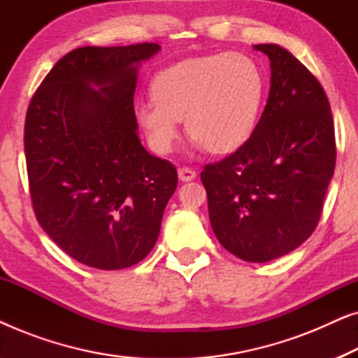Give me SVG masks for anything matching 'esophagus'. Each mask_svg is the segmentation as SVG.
<instances>
[{
	"label": "esophagus",
	"instance_id": "obj_1",
	"mask_svg": "<svg viewBox=\"0 0 358 358\" xmlns=\"http://www.w3.org/2000/svg\"><path fill=\"white\" fill-rule=\"evenodd\" d=\"M178 174H179V180H182V182H189V180H194L195 179V171L189 169V168H179L178 169Z\"/></svg>",
	"mask_w": 358,
	"mask_h": 358
}]
</instances>
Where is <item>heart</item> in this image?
I'll return each instance as SVG.
<instances>
[{
	"instance_id": "1",
	"label": "heart",
	"mask_w": 358,
	"mask_h": 358,
	"mask_svg": "<svg viewBox=\"0 0 358 358\" xmlns=\"http://www.w3.org/2000/svg\"><path fill=\"white\" fill-rule=\"evenodd\" d=\"M264 91V75L251 57L224 52L189 58L155 76L153 99L136 106V120L161 155L173 151L182 119L194 148L231 153L256 130Z\"/></svg>"
}]
</instances>
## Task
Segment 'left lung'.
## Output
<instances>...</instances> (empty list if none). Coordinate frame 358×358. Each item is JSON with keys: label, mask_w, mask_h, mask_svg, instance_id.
<instances>
[{"label": "left lung", "mask_w": 358, "mask_h": 358, "mask_svg": "<svg viewBox=\"0 0 358 358\" xmlns=\"http://www.w3.org/2000/svg\"><path fill=\"white\" fill-rule=\"evenodd\" d=\"M271 91L251 138L200 173L220 244L248 262L292 252L315 231L336 166L334 122L320 81L287 48L259 43Z\"/></svg>", "instance_id": "left-lung-1"}]
</instances>
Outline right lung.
I'll return each mask as SVG.
<instances>
[{"label": "right lung", "instance_id": "1", "mask_svg": "<svg viewBox=\"0 0 358 358\" xmlns=\"http://www.w3.org/2000/svg\"><path fill=\"white\" fill-rule=\"evenodd\" d=\"M145 42L81 47L55 63L24 127L29 187L48 236L85 266L119 271L148 256L178 171L140 143L134 109Z\"/></svg>", "mask_w": 358, "mask_h": 358}]
</instances>
